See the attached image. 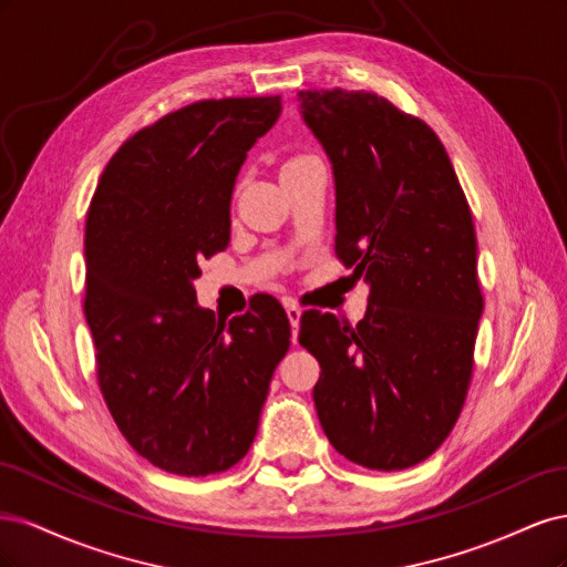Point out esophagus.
<instances>
[{
  "instance_id": "obj_1",
  "label": "esophagus",
  "mask_w": 567,
  "mask_h": 567,
  "mask_svg": "<svg viewBox=\"0 0 567 567\" xmlns=\"http://www.w3.org/2000/svg\"><path fill=\"white\" fill-rule=\"evenodd\" d=\"M286 317H288V321H290V329H293V342H296V338H298V329H300V317H302L300 307H296V305H286Z\"/></svg>"
}]
</instances>
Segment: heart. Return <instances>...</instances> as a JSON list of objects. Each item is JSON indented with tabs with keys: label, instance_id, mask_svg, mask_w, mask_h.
Here are the masks:
<instances>
[{
	"label": "heart",
	"instance_id": "1",
	"mask_svg": "<svg viewBox=\"0 0 567 567\" xmlns=\"http://www.w3.org/2000/svg\"><path fill=\"white\" fill-rule=\"evenodd\" d=\"M288 163H290V161H288Z\"/></svg>",
	"mask_w": 567,
	"mask_h": 567
}]
</instances>
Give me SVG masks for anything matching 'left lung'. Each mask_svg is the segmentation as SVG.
Instances as JSON below:
<instances>
[{
  "mask_svg": "<svg viewBox=\"0 0 567 567\" xmlns=\"http://www.w3.org/2000/svg\"><path fill=\"white\" fill-rule=\"evenodd\" d=\"M333 165L336 255L371 286L367 317L300 319L321 367L326 437L371 471L431 456L461 414L483 293L468 200L437 134L373 92H300Z\"/></svg>",
  "mask_w": 567,
  "mask_h": 567,
  "instance_id": "obj_1",
  "label": "left lung"
}]
</instances>
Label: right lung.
Segmentation results:
<instances>
[{"label":"right lung","mask_w":567,"mask_h":567,"mask_svg":"<svg viewBox=\"0 0 567 567\" xmlns=\"http://www.w3.org/2000/svg\"><path fill=\"white\" fill-rule=\"evenodd\" d=\"M279 113L281 96L167 113L115 151L90 203L84 317L99 388L130 447L167 473H221L248 454L290 346L274 298L227 323L194 288L203 257L229 246L236 175Z\"/></svg>","instance_id":"obj_1"}]
</instances>
